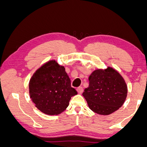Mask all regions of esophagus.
<instances>
[{"instance_id": "esophagus-1", "label": "esophagus", "mask_w": 147, "mask_h": 147, "mask_svg": "<svg viewBox=\"0 0 147 147\" xmlns=\"http://www.w3.org/2000/svg\"><path fill=\"white\" fill-rule=\"evenodd\" d=\"M83 91H84V89L82 87H79L77 88V92H78V94H82L83 93Z\"/></svg>"}]
</instances>
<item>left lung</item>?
Masks as SVG:
<instances>
[{
    "label": "left lung",
    "mask_w": 147,
    "mask_h": 147,
    "mask_svg": "<svg viewBox=\"0 0 147 147\" xmlns=\"http://www.w3.org/2000/svg\"><path fill=\"white\" fill-rule=\"evenodd\" d=\"M127 92L124 78L116 70L108 67L92 72L89 77V86L82 95L92 111L108 115L123 105Z\"/></svg>",
    "instance_id": "1"
}]
</instances>
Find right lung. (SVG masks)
Instances as JSON below:
<instances>
[{
	"instance_id": "1",
	"label": "right lung",
	"mask_w": 147,
	"mask_h": 147,
	"mask_svg": "<svg viewBox=\"0 0 147 147\" xmlns=\"http://www.w3.org/2000/svg\"><path fill=\"white\" fill-rule=\"evenodd\" d=\"M29 95L38 110L47 115H58L69 106L78 92L71 88L65 67L50 60L39 67L29 84Z\"/></svg>"
}]
</instances>
